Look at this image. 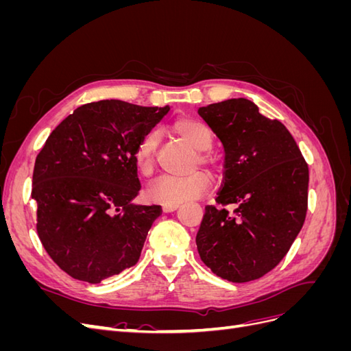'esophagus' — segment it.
Listing matches in <instances>:
<instances>
[{"label": "esophagus", "instance_id": "obj_1", "mask_svg": "<svg viewBox=\"0 0 351 351\" xmlns=\"http://www.w3.org/2000/svg\"><path fill=\"white\" fill-rule=\"evenodd\" d=\"M178 206H180V204H165V205H162V210H164V212H173V210H176Z\"/></svg>", "mask_w": 351, "mask_h": 351}]
</instances>
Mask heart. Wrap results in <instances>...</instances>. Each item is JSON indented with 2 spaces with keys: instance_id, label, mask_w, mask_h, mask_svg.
Segmentation results:
<instances>
[{
  "instance_id": "b5f03b06",
  "label": "heart",
  "mask_w": 351,
  "mask_h": 351,
  "mask_svg": "<svg viewBox=\"0 0 351 351\" xmlns=\"http://www.w3.org/2000/svg\"><path fill=\"white\" fill-rule=\"evenodd\" d=\"M171 130L192 145L197 151H208L214 142L209 127L193 117H178L171 123ZM159 143L158 132L146 133L134 149V165L142 176L152 174L155 168L156 149ZM200 165L217 169V159L208 152L199 155ZM212 184V177L205 171H196L190 176H162L156 178L147 189V197L158 204H180L206 193Z\"/></svg>"
}]
</instances>
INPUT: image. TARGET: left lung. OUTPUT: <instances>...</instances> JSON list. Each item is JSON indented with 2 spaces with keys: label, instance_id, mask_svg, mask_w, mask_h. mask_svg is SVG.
<instances>
[{
  "label": "left lung",
  "instance_id": "8db88e82",
  "mask_svg": "<svg viewBox=\"0 0 351 351\" xmlns=\"http://www.w3.org/2000/svg\"><path fill=\"white\" fill-rule=\"evenodd\" d=\"M197 112L226 151L219 208H205L197 252L222 280H258L282 261L303 227L309 168L285 125L249 99L210 104ZM228 204L237 209L230 213Z\"/></svg>",
  "mask_w": 351,
  "mask_h": 351
}]
</instances>
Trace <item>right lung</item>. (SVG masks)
<instances>
[{"instance_id": "obj_1", "label": "right lung", "mask_w": 351, "mask_h": 351, "mask_svg": "<svg viewBox=\"0 0 351 351\" xmlns=\"http://www.w3.org/2000/svg\"><path fill=\"white\" fill-rule=\"evenodd\" d=\"M169 107L124 101L84 104L36 156L32 199L42 246L70 277L98 284L141 258L159 205H132L141 182L134 149Z\"/></svg>"}]
</instances>
